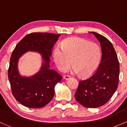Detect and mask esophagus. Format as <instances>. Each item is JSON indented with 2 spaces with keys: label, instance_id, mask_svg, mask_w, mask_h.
<instances>
[{
  "label": "esophagus",
  "instance_id": "34e87169",
  "mask_svg": "<svg viewBox=\"0 0 127 127\" xmlns=\"http://www.w3.org/2000/svg\"><path fill=\"white\" fill-rule=\"evenodd\" d=\"M63 78H64V79H65V80H68V79L70 78V76L68 75H65V76H64Z\"/></svg>",
  "mask_w": 127,
  "mask_h": 127
}]
</instances>
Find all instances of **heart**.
<instances>
[{
    "label": "heart",
    "mask_w": 127,
    "mask_h": 127,
    "mask_svg": "<svg viewBox=\"0 0 127 127\" xmlns=\"http://www.w3.org/2000/svg\"><path fill=\"white\" fill-rule=\"evenodd\" d=\"M102 59L98 45L79 37H70L56 47L53 59L60 70L65 72L72 64V72L82 77H88L97 70Z\"/></svg>",
    "instance_id": "heart-1"
}]
</instances>
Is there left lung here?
Here are the masks:
<instances>
[{
	"label": "left lung",
	"mask_w": 127,
	"mask_h": 127,
	"mask_svg": "<svg viewBox=\"0 0 127 127\" xmlns=\"http://www.w3.org/2000/svg\"><path fill=\"white\" fill-rule=\"evenodd\" d=\"M90 33L100 42L101 62L93 75L79 81L75 97L84 107L96 108L105 104L116 91L119 82V64L111 42L98 33Z\"/></svg>",
	"instance_id": "1"
}]
</instances>
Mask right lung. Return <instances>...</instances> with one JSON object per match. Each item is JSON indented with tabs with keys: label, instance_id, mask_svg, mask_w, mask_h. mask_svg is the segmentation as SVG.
<instances>
[{
	"label": "right lung",
	"instance_id": "add662e5",
	"mask_svg": "<svg viewBox=\"0 0 127 127\" xmlns=\"http://www.w3.org/2000/svg\"><path fill=\"white\" fill-rule=\"evenodd\" d=\"M60 36L49 33H30L18 42L13 51L8 71V79L12 95L26 107L40 108L53 98L55 86L63 77L49 68V57ZM28 50L39 52L45 62L41 70L31 78L21 77L17 68L19 58Z\"/></svg>",
	"mask_w": 127,
	"mask_h": 127
}]
</instances>
